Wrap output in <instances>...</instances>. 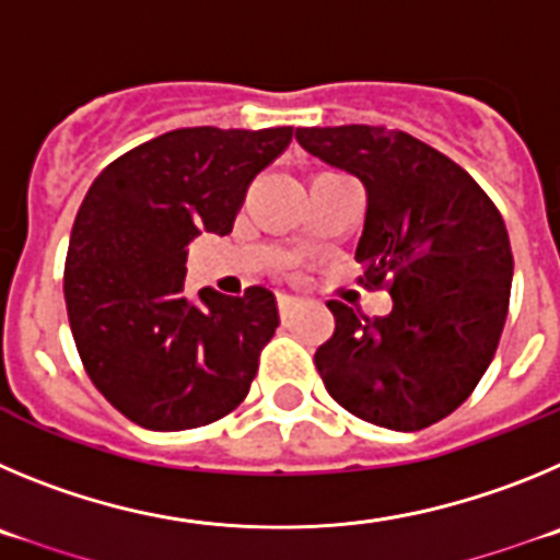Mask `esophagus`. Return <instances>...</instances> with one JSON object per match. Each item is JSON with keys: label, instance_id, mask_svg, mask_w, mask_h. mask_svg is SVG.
<instances>
[{"label": "esophagus", "instance_id": "1", "mask_svg": "<svg viewBox=\"0 0 560 560\" xmlns=\"http://www.w3.org/2000/svg\"><path fill=\"white\" fill-rule=\"evenodd\" d=\"M299 304H301V301L292 299V295H279V299H276V306H279L281 317H290L292 312L299 310Z\"/></svg>", "mask_w": 560, "mask_h": 560}]
</instances>
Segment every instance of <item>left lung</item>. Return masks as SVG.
Wrapping results in <instances>:
<instances>
[{"label": "left lung", "mask_w": 560, "mask_h": 560, "mask_svg": "<svg viewBox=\"0 0 560 560\" xmlns=\"http://www.w3.org/2000/svg\"><path fill=\"white\" fill-rule=\"evenodd\" d=\"M295 139L362 180L360 281L393 299L374 320L329 301L335 335L315 351L317 374L368 424L424 430L471 396L497 354L513 279L505 220L466 170L405 130L299 128Z\"/></svg>", "instance_id": "obj_1"}]
</instances>
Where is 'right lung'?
<instances>
[{"label":"right lung","mask_w":560,"mask_h":560,"mask_svg":"<svg viewBox=\"0 0 560 560\" xmlns=\"http://www.w3.org/2000/svg\"><path fill=\"white\" fill-rule=\"evenodd\" d=\"M292 128H178L94 178L69 236L63 299L85 374L144 430L229 416L248 396L279 326L273 292L184 290L195 236L231 234L250 180Z\"/></svg>","instance_id":"obj_1"}]
</instances>
